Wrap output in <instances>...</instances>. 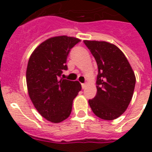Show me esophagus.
<instances>
[{
	"label": "esophagus",
	"mask_w": 152,
	"mask_h": 152,
	"mask_svg": "<svg viewBox=\"0 0 152 152\" xmlns=\"http://www.w3.org/2000/svg\"><path fill=\"white\" fill-rule=\"evenodd\" d=\"M81 86H82V88H83V89H84V88H86V86H87V83H81Z\"/></svg>",
	"instance_id": "esophagus-1"
}]
</instances>
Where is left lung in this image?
<instances>
[{
	"label": "left lung",
	"mask_w": 152,
	"mask_h": 152,
	"mask_svg": "<svg viewBox=\"0 0 152 152\" xmlns=\"http://www.w3.org/2000/svg\"><path fill=\"white\" fill-rule=\"evenodd\" d=\"M97 62V93L89 105L95 115L103 120L120 117L132 99L136 77L125 54L106 42L83 41Z\"/></svg>",
	"instance_id": "obj_1"
}]
</instances>
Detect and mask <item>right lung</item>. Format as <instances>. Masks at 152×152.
<instances>
[{
	"mask_svg": "<svg viewBox=\"0 0 152 152\" xmlns=\"http://www.w3.org/2000/svg\"><path fill=\"white\" fill-rule=\"evenodd\" d=\"M80 42L73 37L50 38L34 50L27 64L26 79L31 100L39 113L51 122L69 118L72 101L81 90L78 81L61 77L68 69L69 52Z\"/></svg>",
	"mask_w": 152,
	"mask_h": 152,
	"instance_id": "add662e5",
	"label": "right lung"
}]
</instances>
